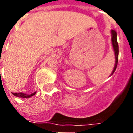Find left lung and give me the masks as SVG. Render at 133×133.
Instances as JSON below:
<instances>
[{
    "instance_id": "8db88e82",
    "label": "left lung",
    "mask_w": 133,
    "mask_h": 133,
    "mask_svg": "<svg viewBox=\"0 0 133 133\" xmlns=\"http://www.w3.org/2000/svg\"><path fill=\"white\" fill-rule=\"evenodd\" d=\"M111 42L112 45V48L114 50L115 52V65L113 68V70L112 71L110 75H112L116 70L117 65V61H118V53H119V48H118V43L117 41V33L114 30H111Z\"/></svg>"
}]
</instances>
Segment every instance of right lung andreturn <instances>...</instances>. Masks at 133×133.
<instances>
[{
    "instance_id": "1",
    "label": "right lung",
    "mask_w": 133,
    "mask_h": 133,
    "mask_svg": "<svg viewBox=\"0 0 133 133\" xmlns=\"http://www.w3.org/2000/svg\"><path fill=\"white\" fill-rule=\"evenodd\" d=\"M36 92H34L32 94L30 95H28V94H25V93H23V92H13V95L16 96V97H18V98H28L32 97L33 95H35Z\"/></svg>"
}]
</instances>
